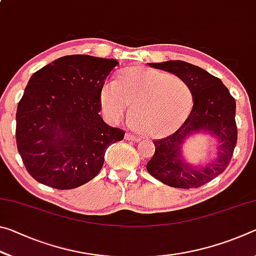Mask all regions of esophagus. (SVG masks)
<instances>
[{
	"label": "esophagus",
	"instance_id": "esophagus-1",
	"mask_svg": "<svg viewBox=\"0 0 256 256\" xmlns=\"http://www.w3.org/2000/svg\"><path fill=\"white\" fill-rule=\"evenodd\" d=\"M125 138H126V140L134 141V142L140 141V138H138L136 136H134V134H131V133H126V134H125Z\"/></svg>",
	"mask_w": 256,
	"mask_h": 256
}]
</instances>
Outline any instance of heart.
<instances>
[{"mask_svg": "<svg viewBox=\"0 0 256 256\" xmlns=\"http://www.w3.org/2000/svg\"><path fill=\"white\" fill-rule=\"evenodd\" d=\"M102 106L108 118L120 120L131 110V124L146 136L176 131L190 114L193 94L182 78L144 66L124 68L118 81L102 89Z\"/></svg>", "mask_w": 256, "mask_h": 256, "instance_id": "b5f03b06", "label": "heart"}]
</instances>
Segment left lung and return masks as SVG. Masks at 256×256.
Listing matches in <instances>:
<instances>
[{
  "instance_id": "8db88e82",
  "label": "left lung",
  "mask_w": 256,
  "mask_h": 256,
  "mask_svg": "<svg viewBox=\"0 0 256 256\" xmlns=\"http://www.w3.org/2000/svg\"><path fill=\"white\" fill-rule=\"evenodd\" d=\"M183 79L193 94V108L183 125L170 136L154 140V154L146 170L156 180L177 188H196L224 172L237 142L236 102L219 78L184 60L149 63ZM206 132L220 141L218 157L209 166L196 168L181 158L182 142L194 132Z\"/></svg>"
}]
</instances>
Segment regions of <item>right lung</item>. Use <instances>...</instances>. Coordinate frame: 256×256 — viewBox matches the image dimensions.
I'll list each match as a JSON object with an SVG mask.
<instances>
[{
    "instance_id": "1",
    "label": "right lung",
    "mask_w": 256,
    "mask_h": 256,
    "mask_svg": "<svg viewBox=\"0 0 256 256\" xmlns=\"http://www.w3.org/2000/svg\"><path fill=\"white\" fill-rule=\"evenodd\" d=\"M118 62L68 55L34 72L16 110V146L26 170L58 190L79 188L100 172L108 146L125 132L102 118V89Z\"/></svg>"
}]
</instances>
